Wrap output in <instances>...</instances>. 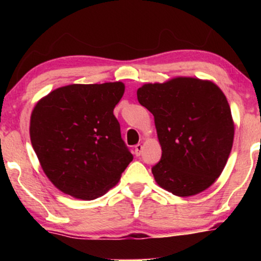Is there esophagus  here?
<instances>
[{"label": "esophagus", "instance_id": "1", "mask_svg": "<svg viewBox=\"0 0 261 261\" xmlns=\"http://www.w3.org/2000/svg\"><path fill=\"white\" fill-rule=\"evenodd\" d=\"M142 149H143L142 145H141V143H137V145L135 146V154L139 157V155H141V153H142Z\"/></svg>", "mask_w": 261, "mask_h": 261}]
</instances>
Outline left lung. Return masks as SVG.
Listing matches in <instances>:
<instances>
[{"label":"left lung","mask_w":261,"mask_h":261,"mask_svg":"<svg viewBox=\"0 0 261 261\" xmlns=\"http://www.w3.org/2000/svg\"><path fill=\"white\" fill-rule=\"evenodd\" d=\"M153 114L162 157L152 167L158 185L176 196H191L220 176L233 145L234 126L226 97L215 83L179 77L137 91Z\"/></svg>","instance_id":"8db88e82"}]
</instances>
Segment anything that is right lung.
I'll return each mask as SVG.
<instances>
[{"mask_svg":"<svg viewBox=\"0 0 261 261\" xmlns=\"http://www.w3.org/2000/svg\"><path fill=\"white\" fill-rule=\"evenodd\" d=\"M124 91L121 82L70 85L35 106L33 148L44 173L62 193L97 199L119 181L134 160L113 113Z\"/></svg>","mask_w":261,"mask_h":261,"instance_id":"obj_1","label":"right lung"}]
</instances>
